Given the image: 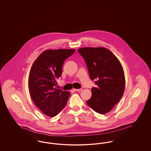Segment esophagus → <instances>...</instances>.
<instances>
[{
	"label": "esophagus",
	"instance_id": "34e87169",
	"mask_svg": "<svg viewBox=\"0 0 151 151\" xmlns=\"http://www.w3.org/2000/svg\"><path fill=\"white\" fill-rule=\"evenodd\" d=\"M81 90V89H73V91L75 92H79Z\"/></svg>",
	"mask_w": 151,
	"mask_h": 151
}]
</instances>
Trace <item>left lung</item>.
<instances>
[{
    "label": "left lung",
    "mask_w": 151,
    "mask_h": 151,
    "mask_svg": "<svg viewBox=\"0 0 151 151\" xmlns=\"http://www.w3.org/2000/svg\"><path fill=\"white\" fill-rule=\"evenodd\" d=\"M87 65L89 77L97 86L87 105L96 112H109L122 98L124 91V71L119 60L105 47H83L78 50Z\"/></svg>",
    "instance_id": "1"
}]
</instances>
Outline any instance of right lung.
Listing matches in <instances>:
<instances>
[{
	"label": "right lung",
	"mask_w": 151,
	"mask_h": 151,
	"mask_svg": "<svg viewBox=\"0 0 151 151\" xmlns=\"http://www.w3.org/2000/svg\"><path fill=\"white\" fill-rule=\"evenodd\" d=\"M75 49L44 51L36 59L29 73L28 86L32 99L37 108L49 116L58 114L65 107L70 93L55 88L61 76L65 60Z\"/></svg>",
	"instance_id": "1"
}]
</instances>
